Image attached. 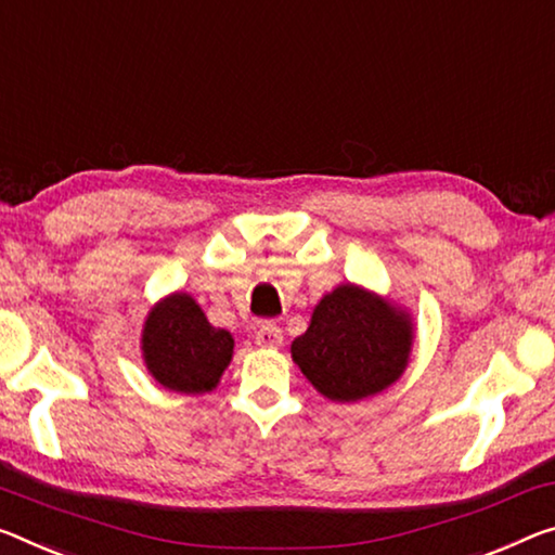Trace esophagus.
Masks as SVG:
<instances>
[{
    "label": "esophagus",
    "mask_w": 555,
    "mask_h": 555,
    "mask_svg": "<svg viewBox=\"0 0 555 555\" xmlns=\"http://www.w3.org/2000/svg\"><path fill=\"white\" fill-rule=\"evenodd\" d=\"M254 340H257L259 348H281V343H284V333H281L276 323H261Z\"/></svg>",
    "instance_id": "34e87169"
}]
</instances>
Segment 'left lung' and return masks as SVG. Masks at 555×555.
Wrapping results in <instances>:
<instances>
[{
    "mask_svg": "<svg viewBox=\"0 0 555 555\" xmlns=\"http://www.w3.org/2000/svg\"><path fill=\"white\" fill-rule=\"evenodd\" d=\"M412 343L408 309L348 281L315 304L309 328L292 343V358L323 398L358 402L400 380Z\"/></svg>",
    "mask_w": 555,
    "mask_h": 555,
    "instance_id": "obj_1",
    "label": "left lung"
}]
</instances>
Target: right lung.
<instances>
[{"instance_id":"add662e5","label":"right lung","mask_w":555,"mask_h":555,"mask_svg":"<svg viewBox=\"0 0 555 555\" xmlns=\"http://www.w3.org/2000/svg\"><path fill=\"white\" fill-rule=\"evenodd\" d=\"M140 350L147 373L163 388L202 395L217 388L232 363L234 338L230 331L215 328L190 294L175 292L147 311Z\"/></svg>"}]
</instances>
